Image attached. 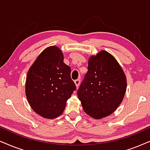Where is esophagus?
<instances>
[{
    "instance_id": "34e87169",
    "label": "esophagus",
    "mask_w": 150,
    "mask_h": 150,
    "mask_svg": "<svg viewBox=\"0 0 150 150\" xmlns=\"http://www.w3.org/2000/svg\"><path fill=\"white\" fill-rule=\"evenodd\" d=\"M74 81H75V85H76V86L78 87L79 86V84H80V79H75Z\"/></svg>"
}]
</instances>
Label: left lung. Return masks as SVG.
I'll return each instance as SVG.
<instances>
[{
	"instance_id": "left-lung-1",
	"label": "left lung",
	"mask_w": 150,
	"mask_h": 150,
	"mask_svg": "<svg viewBox=\"0 0 150 150\" xmlns=\"http://www.w3.org/2000/svg\"><path fill=\"white\" fill-rule=\"evenodd\" d=\"M127 88L126 77L115 59L102 50L89 59L87 72L77 96L87 114L100 119L120 105Z\"/></svg>"
}]
</instances>
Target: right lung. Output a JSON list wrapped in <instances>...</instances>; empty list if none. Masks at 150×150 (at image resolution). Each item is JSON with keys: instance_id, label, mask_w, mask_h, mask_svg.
<instances>
[{"instance_id": "add662e5", "label": "right lung", "mask_w": 150, "mask_h": 150, "mask_svg": "<svg viewBox=\"0 0 150 150\" xmlns=\"http://www.w3.org/2000/svg\"><path fill=\"white\" fill-rule=\"evenodd\" d=\"M71 72L57 47H49L39 54L28 71L25 84L26 97L36 113L50 119L63 113L76 90Z\"/></svg>"}]
</instances>
